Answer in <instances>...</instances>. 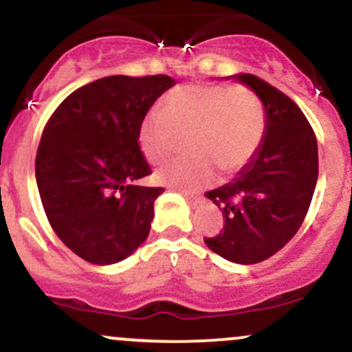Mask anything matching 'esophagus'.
<instances>
[{
  "label": "esophagus",
  "instance_id": "obj_1",
  "mask_svg": "<svg viewBox=\"0 0 352 352\" xmlns=\"http://www.w3.org/2000/svg\"><path fill=\"white\" fill-rule=\"evenodd\" d=\"M184 195L192 206H200L201 203L205 201V198L200 197V195H193V193H184Z\"/></svg>",
  "mask_w": 352,
  "mask_h": 352
}]
</instances>
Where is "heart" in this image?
Segmentation results:
<instances>
[{
    "mask_svg": "<svg viewBox=\"0 0 352 352\" xmlns=\"http://www.w3.org/2000/svg\"><path fill=\"white\" fill-rule=\"evenodd\" d=\"M265 135L259 96L245 85L200 83L173 88L162 111L152 109L139 124L138 141L152 164H162L187 139L193 154L160 168L155 179L185 192L208 185L214 168L231 177L252 162Z\"/></svg>",
    "mask_w": 352,
    "mask_h": 352,
    "instance_id": "heart-1",
    "label": "heart"
}]
</instances>
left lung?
I'll return each instance as SVG.
<instances>
[{"label": "left lung", "instance_id": "obj_1", "mask_svg": "<svg viewBox=\"0 0 352 352\" xmlns=\"http://www.w3.org/2000/svg\"><path fill=\"white\" fill-rule=\"evenodd\" d=\"M236 80L251 87L265 108L259 152L234 180L206 192L223 211L224 226L205 236L213 252L238 264L274 256L302 226L318 179V144L302 109L285 93L252 74Z\"/></svg>", "mask_w": 352, "mask_h": 352}]
</instances>
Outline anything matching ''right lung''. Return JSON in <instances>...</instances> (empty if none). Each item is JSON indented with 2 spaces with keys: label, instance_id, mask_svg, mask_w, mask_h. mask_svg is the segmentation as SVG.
Here are the masks:
<instances>
[{
  "label": "right lung",
  "instance_id": "right-lung-1",
  "mask_svg": "<svg viewBox=\"0 0 352 352\" xmlns=\"http://www.w3.org/2000/svg\"><path fill=\"white\" fill-rule=\"evenodd\" d=\"M173 83L167 75L95 80L45 122L36 155L42 206L62 243L91 264L126 259L149 234L164 188L135 185L152 173L138 131Z\"/></svg>",
  "mask_w": 352,
  "mask_h": 352
}]
</instances>
